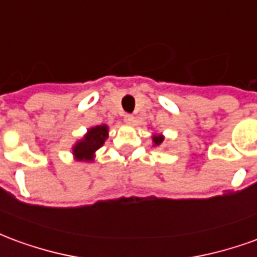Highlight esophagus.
I'll return each mask as SVG.
<instances>
[{"mask_svg":"<svg viewBox=\"0 0 257 257\" xmlns=\"http://www.w3.org/2000/svg\"><path fill=\"white\" fill-rule=\"evenodd\" d=\"M134 121H135V118L132 114H125V115H123V122L126 123V125H132Z\"/></svg>","mask_w":257,"mask_h":257,"instance_id":"esophagus-1","label":"esophagus"}]
</instances>
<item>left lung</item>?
<instances>
[{"label": "left lung", "mask_w": 257, "mask_h": 257, "mask_svg": "<svg viewBox=\"0 0 257 257\" xmlns=\"http://www.w3.org/2000/svg\"><path fill=\"white\" fill-rule=\"evenodd\" d=\"M151 139H153V146L154 147H160L162 145L164 139H165V136L162 134H154L151 136Z\"/></svg>", "instance_id": "obj_1"}]
</instances>
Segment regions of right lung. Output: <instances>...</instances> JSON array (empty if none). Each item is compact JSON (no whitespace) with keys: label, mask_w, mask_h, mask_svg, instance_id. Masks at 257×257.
Segmentation results:
<instances>
[{"label":"right lung","mask_w":257,"mask_h":257,"mask_svg":"<svg viewBox=\"0 0 257 257\" xmlns=\"http://www.w3.org/2000/svg\"><path fill=\"white\" fill-rule=\"evenodd\" d=\"M107 138H108V126L106 123L89 128L86 134L77 140L71 147L74 160L84 162L95 161L96 151L104 145Z\"/></svg>","instance_id":"add662e5"}]
</instances>
